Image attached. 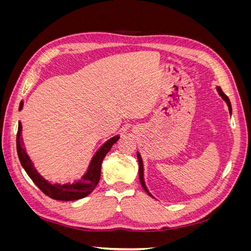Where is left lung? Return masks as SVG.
<instances>
[{
	"label": "left lung",
	"mask_w": 251,
	"mask_h": 251,
	"mask_svg": "<svg viewBox=\"0 0 251 251\" xmlns=\"http://www.w3.org/2000/svg\"><path fill=\"white\" fill-rule=\"evenodd\" d=\"M216 89H217V91H218L219 95L221 96V97H222V100L227 103V107H228V110H229V114L231 115L232 109H231V103H230L229 98L227 97V96L223 93V91H222V89H221V88L217 86V87H216ZM137 159H138V163H139V180H140V183H141V185H142V187H143L144 191H146V192H147L151 197H153V198H155V197L150 193V191H149L148 187H147V185H146V182H144V169H143V161H142L141 155H140V153H139L138 151H137Z\"/></svg>",
	"instance_id": "8db88e82"
}]
</instances>
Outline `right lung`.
Returning <instances> with one entry per match:
<instances>
[{"mask_svg": "<svg viewBox=\"0 0 251 251\" xmlns=\"http://www.w3.org/2000/svg\"><path fill=\"white\" fill-rule=\"evenodd\" d=\"M24 107V101H21L19 111L23 110ZM22 131L23 126L21 121L19 120V128H18V135H17V150H18V156L20 159V162L23 166V169L26 171L28 176L30 177L35 185L39 187L41 191L46 194L48 197L52 199L59 200V201H74L85 198L88 195L92 193L98 182L100 179V171H101V163L105 155L113 147L120 135H115L105 141L101 147H100L92 159L90 160L88 165V169L86 173L82 175L81 178L78 180H74L73 182H66V183H59V182H52L39 173L34 166L31 158L29 157L26 149L24 148V142L22 138Z\"/></svg>", "mask_w": 251, "mask_h": 251, "instance_id": "1", "label": "right lung"}]
</instances>
